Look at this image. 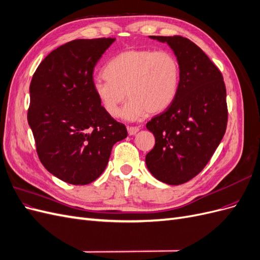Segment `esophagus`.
<instances>
[{
  "instance_id": "1",
  "label": "esophagus",
  "mask_w": 260,
  "mask_h": 260,
  "mask_svg": "<svg viewBox=\"0 0 260 260\" xmlns=\"http://www.w3.org/2000/svg\"><path fill=\"white\" fill-rule=\"evenodd\" d=\"M127 130H128L129 136H135V135H137V133L140 131V129H139L138 127H128Z\"/></svg>"
}]
</instances>
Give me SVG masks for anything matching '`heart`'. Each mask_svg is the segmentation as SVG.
Here are the masks:
<instances>
[{
    "label": "heart",
    "mask_w": 260,
    "mask_h": 260,
    "mask_svg": "<svg viewBox=\"0 0 260 260\" xmlns=\"http://www.w3.org/2000/svg\"><path fill=\"white\" fill-rule=\"evenodd\" d=\"M106 80H95L93 92L109 116L129 98L119 116L133 121L147 113L155 115L175 101L180 85L181 68L174 54L151 49H129L120 52L104 67Z\"/></svg>",
    "instance_id": "1"
}]
</instances>
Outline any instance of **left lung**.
<instances>
[{
  "label": "left lung",
  "mask_w": 260,
  "mask_h": 260,
  "mask_svg": "<svg viewBox=\"0 0 260 260\" xmlns=\"http://www.w3.org/2000/svg\"><path fill=\"white\" fill-rule=\"evenodd\" d=\"M149 38L174 51L181 79L172 104L146 123L155 146L145 162L157 180L178 185L199 175L221 142L228 121L225 85L220 70L188 39Z\"/></svg>",
  "instance_id": "obj_1"
}]
</instances>
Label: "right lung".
I'll use <instances>...</instances> for the list:
<instances>
[{
	"label": "right lung",
	"instance_id": "right-lung-1",
	"mask_svg": "<svg viewBox=\"0 0 260 260\" xmlns=\"http://www.w3.org/2000/svg\"><path fill=\"white\" fill-rule=\"evenodd\" d=\"M115 39H78L46 56L30 83L28 123L45 169L75 185L96 180L127 138L93 92V70Z\"/></svg>",
	"mask_w": 260,
	"mask_h": 260
}]
</instances>
